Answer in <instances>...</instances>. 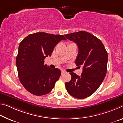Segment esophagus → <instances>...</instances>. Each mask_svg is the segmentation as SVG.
Listing matches in <instances>:
<instances>
[{
	"label": "esophagus",
	"mask_w": 123,
	"mask_h": 123,
	"mask_svg": "<svg viewBox=\"0 0 123 123\" xmlns=\"http://www.w3.org/2000/svg\"><path fill=\"white\" fill-rule=\"evenodd\" d=\"M66 73V71H64V70H61V74H65Z\"/></svg>",
	"instance_id": "esophagus-1"
}]
</instances>
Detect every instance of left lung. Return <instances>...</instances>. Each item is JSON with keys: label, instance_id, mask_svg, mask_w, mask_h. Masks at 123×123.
Wrapping results in <instances>:
<instances>
[{"label": "left lung", "instance_id": "8db88e82", "mask_svg": "<svg viewBox=\"0 0 123 123\" xmlns=\"http://www.w3.org/2000/svg\"><path fill=\"white\" fill-rule=\"evenodd\" d=\"M76 43L79 53L75 63L83 67L81 76L70 73L72 78L66 83L68 93L74 98L84 99L96 91L106 74L108 55L103 43L94 35L84 31L64 35Z\"/></svg>", "mask_w": 123, "mask_h": 123}]
</instances>
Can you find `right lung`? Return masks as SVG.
Here are the masks:
<instances>
[{
  "mask_svg": "<svg viewBox=\"0 0 123 123\" xmlns=\"http://www.w3.org/2000/svg\"><path fill=\"white\" fill-rule=\"evenodd\" d=\"M63 35L36 32L28 35L20 43L16 57L19 80L31 94L40 96L50 92L61 75L58 68H50L44 59L50 56L54 48Z\"/></svg>",
  "mask_w": 123,
  "mask_h": 123,
  "instance_id": "1",
  "label": "right lung"
}]
</instances>
